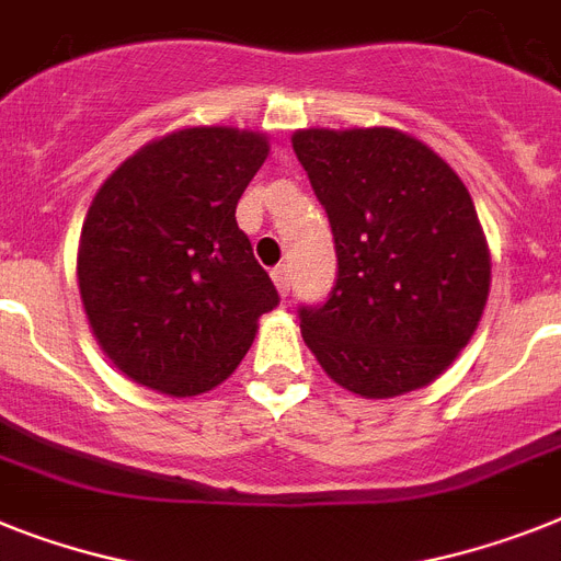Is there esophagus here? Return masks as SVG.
<instances>
[{
	"mask_svg": "<svg viewBox=\"0 0 561 561\" xmlns=\"http://www.w3.org/2000/svg\"><path fill=\"white\" fill-rule=\"evenodd\" d=\"M272 280H275V286H277V291H280V295H289V289H291V272H289V266H277L275 272H272Z\"/></svg>",
	"mask_w": 561,
	"mask_h": 561,
	"instance_id": "34e87169",
	"label": "esophagus"
}]
</instances>
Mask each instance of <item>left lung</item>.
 Wrapping results in <instances>:
<instances>
[{"label": "left lung", "instance_id": "left-lung-1", "mask_svg": "<svg viewBox=\"0 0 561 561\" xmlns=\"http://www.w3.org/2000/svg\"><path fill=\"white\" fill-rule=\"evenodd\" d=\"M291 148L327 208L337 277L300 332L323 373L364 398L421 390L473 337L490 252L456 171L398 128H304Z\"/></svg>", "mask_w": 561, "mask_h": 561}]
</instances>
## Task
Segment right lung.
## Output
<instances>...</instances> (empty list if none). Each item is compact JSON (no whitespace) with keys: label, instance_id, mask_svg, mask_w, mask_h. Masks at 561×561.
I'll return each instance as SVG.
<instances>
[{"label":"right lung","instance_id":"add662e5","mask_svg":"<svg viewBox=\"0 0 561 561\" xmlns=\"http://www.w3.org/2000/svg\"><path fill=\"white\" fill-rule=\"evenodd\" d=\"M270 154L257 131L201 125L151 140L88 208L77 280L111 364L165 396L226 381L280 304L234 208Z\"/></svg>","mask_w":561,"mask_h":561}]
</instances>
